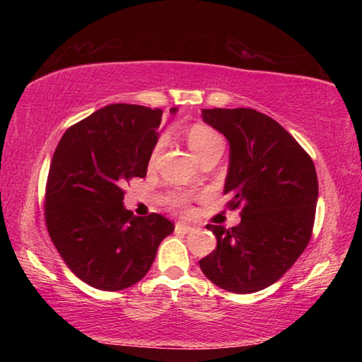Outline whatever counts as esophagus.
<instances>
[{
  "label": "esophagus",
  "instance_id": "1",
  "mask_svg": "<svg viewBox=\"0 0 362 362\" xmlns=\"http://www.w3.org/2000/svg\"><path fill=\"white\" fill-rule=\"evenodd\" d=\"M192 230H193V226L185 225V223H177L175 225V233H182V235H187V233H189Z\"/></svg>",
  "mask_w": 362,
  "mask_h": 362
}]
</instances>
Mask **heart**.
<instances>
[{
    "label": "heart",
    "instance_id": "1",
    "mask_svg": "<svg viewBox=\"0 0 362 362\" xmlns=\"http://www.w3.org/2000/svg\"><path fill=\"white\" fill-rule=\"evenodd\" d=\"M187 142L188 146L192 148V151L194 153L196 158H201L212 148H216V146H222V139H220L218 134L216 131H212L211 127L203 126V124H194L193 127H189L188 132H187ZM163 146V140H159L156 144L155 150L151 153V159H155L158 156L159 150H161ZM170 203L174 206H180L183 203L182 196H173L170 198Z\"/></svg>",
    "mask_w": 362,
    "mask_h": 362
}]
</instances>
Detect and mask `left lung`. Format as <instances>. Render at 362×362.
<instances>
[{
    "label": "left lung",
    "instance_id": "left-lung-1",
    "mask_svg": "<svg viewBox=\"0 0 362 362\" xmlns=\"http://www.w3.org/2000/svg\"><path fill=\"white\" fill-rule=\"evenodd\" d=\"M230 144L223 193L241 222L207 225L217 247L199 260L214 284L235 293L265 289L283 276L311 238L317 203L315 164L283 126L252 108L201 110Z\"/></svg>",
    "mask_w": 362,
    "mask_h": 362
}]
</instances>
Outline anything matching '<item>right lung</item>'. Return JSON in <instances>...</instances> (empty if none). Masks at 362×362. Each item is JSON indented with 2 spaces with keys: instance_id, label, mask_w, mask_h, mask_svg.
Returning <instances> with one entry per match:
<instances>
[{
  "instance_id": "right-lung-1",
  "label": "right lung",
  "mask_w": 362,
  "mask_h": 362,
  "mask_svg": "<svg viewBox=\"0 0 362 362\" xmlns=\"http://www.w3.org/2000/svg\"><path fill=\"white\" fill-rule=\"evenodd\" d=\"M161 116L159 108L113 103L66 129L54 151L45 207L49 236L71 272L95 289L139 283L174 231L166 217H136L122 204V187L146 175Z\"/></svg>"
}]
</instances>
